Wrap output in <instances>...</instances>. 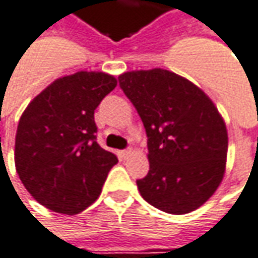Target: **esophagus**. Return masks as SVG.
<instances>
[{"label":"esophagus","mask_w":258,"mask_h":258,"mask_svg":"<svg viewBox=\"0 0 258 258\" xmlns=\"http://www.w3.org/2000/svg\"><path fill=\"white\" fill-rule=\"evenodd\" d=\"M132 153H134V151H132L131 148H129V150H123V151H120V157L126 160V158H129V157L132 156Z\"/></svg>","instance_id":"1"}]
</instances>
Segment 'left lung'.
I'll return each instance as SVG.
<instances>
[{
	"mask_svg": "<svg viewBox=\"0 0 258 258\" xmlns=\"http://www.w3.org/2000/svg\"><path fill=\"white\" fill-rule=\"evenodd\" d=\"M148 137L150 172L137 180L142 198L161 212L186 214L201 207L226 170L228 129L210 97L164 69L119 76Z\"/></svg>",
	"mask_w": 258,
	"mask_h": 258,
	"instance_id": "obj_1",
	"label": "left lung"
}]
</instances>
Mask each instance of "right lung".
<instances>
[{
    "label": "right lung",
    "instance_id": "right-lung-1",
    "mask_svg": "<svg viewBox=\"0 0 258 258\" xmlns=\"http://www.w3.org/2000/svg\"><path fill=\"white\" fill-rule=\"evenodd\" d=\"M117 85L104 72L55 79L19 120L14 163L28 192L44 207L78 214L101 194L117 157L95 141L94 111Z\"/></svg>",
    "mask_w": 258,
    "mask_h": 258
}]
</instances>
